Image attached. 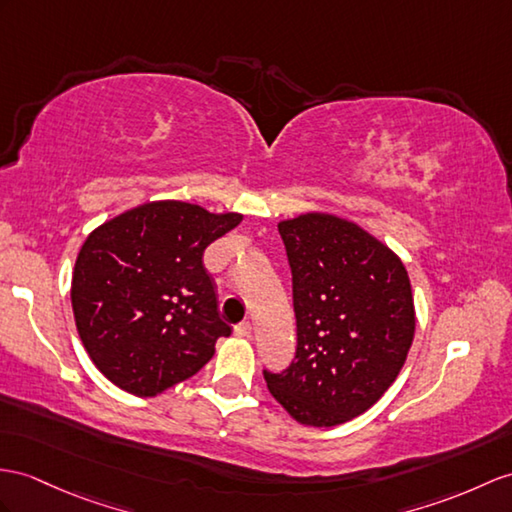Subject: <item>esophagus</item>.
Masks as SVG:
<instances>
[{
	"label": "esophagus",
	"mask_w": 512,
	"mask_h": 512,
	"mask_svg": "<svg viewBox=\"0 0 512 512\" xmlns=\"http://www.w3.org/2000/svg\"><path fill=\"white\" fill-rule=\"evenodd\" d=\"M234 336H239V339H249V336H252V323L241 321L239 326L234 328Z\"/></svg>",
	"instance_id": "34e87169"
}]
</instances>
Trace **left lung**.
Returning a JSON list of instances; mask_svg holds the SVG:
<instances>
[{"instance_id": "1", "label": "left lung", "mask_w": 512, "mask_h": 512, "mask_svg": "<svg viewBox=\"0 0 512 512\" xmlns=\"http://www.w3.org/2000/svg\"><path fill=\"white\" fill-rule=\"evenodd\" d=\"M293 271L297 352L265 371L267 389L295 421L332 428L363 415L400 376L415 339L408 271L358 223L304 213L278 223Z\"/></svg>"}]
</instances>
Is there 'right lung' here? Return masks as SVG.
<instances>
[{
  "instance_id": "1",
  "label": "right lung",
  "mask_w": 512,
  "mask_h": 512,
  "mask_svg": "<svg viewBox=\"0 0 512 512\" xmlns=\"http://www.w3.org/2000/svg\"><path fill=\"white\" fill-rule=\"evenodd\" d=\"M241 213L160 199L97 226L76 258L71 306L86 354L119 389L165 393L202 369L230 336L204 249Z\"/></svg>"
}]
</instances>
